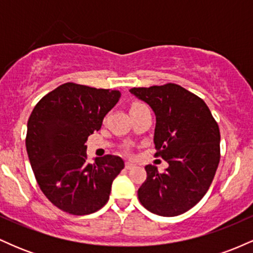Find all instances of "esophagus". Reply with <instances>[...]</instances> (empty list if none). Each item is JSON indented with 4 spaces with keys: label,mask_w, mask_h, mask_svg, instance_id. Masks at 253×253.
I'll return each instance as SVG.
<instances>
[{
    "label": "esophagus",
    "mask_w": 253,
    "mask_h": 253,
    "mask_svg": "<svg viewBox=\"0 0 253 253\" xmlns=\"http://www.w3.org/2000/svg\"><path fill=\"white\" fill-rule=\"evenodd\" d=\"M134 163H132V162H126V164H125V167H126V169H132V168H134Z\"/></svg>",
    "instance_id": "obj_1"
}]
</instances>
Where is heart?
Masks as SVG:
<instances>
[{
  "label": "heart",
  "instance_id": "obj_1",
  "mask_svg": "<svg viewBox=\"0 0 253 253\" xmlns=\"http://www.w3.org/2000/svg\"><path fill=\"white\" fill-rule=\"evenodd\" d=\"M140 104H141V103H134V104H133V106H132V107H136V106H140Z\"/></svg>",
  "mask_w": 253,
  "mask_h": 253
}]
</instances>
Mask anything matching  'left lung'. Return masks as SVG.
<instances>
[{
	"label": "left lung",
	"instance_id": "8db88e82",
	"mask_svg": "<svg viewBox=\"0 0 253 253\" xmlns=\"http://www.w3.org/2000/svg\"><path fill=\"white\" fill-rule=\"evenodd\" d=\"M156 115V156L169 164L164 172L146 165L138 190L141 205L161 216H176L205 196L220 162V130L202 98L173 83L132 88Z\"/></svg>",
	"mask_w": 253,
	"mask_h": 253
}]
</instances>
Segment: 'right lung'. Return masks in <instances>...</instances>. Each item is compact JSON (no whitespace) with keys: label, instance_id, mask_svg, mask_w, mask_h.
<instances>
[{"label":"right lung","instance_id":"right-lung-1","mask_svg":"<svg viewBox=\"0 0 253 253\" xmlns=\"http://www.w3.org/2000/svg\"><path fill=\"white\" fill-rule=\"evenodd\" d=\"M120 96L119 90L65 83L43 96L28 119L26 149L34 176L45 196L66 213L101 210L124 169L123 159L112 155L89 164L85 145Z\"/></svg>","mask_w":253,"mask_h":253}]
</instances>
